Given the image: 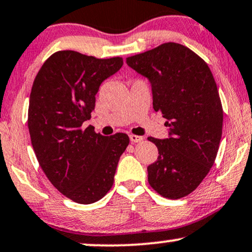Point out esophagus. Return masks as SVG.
I'll return each mask as SVG.
<instances>
[{
	"instance_id": "obj_1",
	"label": "esophagus",
	"mask_w": 252,
	"mask_h": 252,
	"mask_svg": "<svg viewBox=\"0 0 252 252\" xmlns=\"http://www.w3.org/2000/svg\"><path fill=\"white\" fill-rule=\"evenodd\" d=\"M129 138L132 143H139V142H142L144 139L142 136H137V135H130Z\"/></svg>"
}]
</instances>
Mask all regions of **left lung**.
I'll return each instance as SVG.
<instances>
[{"label":"left lung","instance_id":"left-lung-1","mask_svg":"<svg viewBox=\"0 0 252 252\" xmlns=\"http://www.w3.org/2000/svg\"><path fill=\"white\" fill-rule=\"evenodd\" d=\"M126 64L147 77L154 110L166 118L169 137H148L159 156L148 166V181L160 196L178 199L191 193L216 159L223 109L210 68L197 54L168 42L130 56Z\"/></svg>","mask_w":252,"mask_h":252}]
</instances>
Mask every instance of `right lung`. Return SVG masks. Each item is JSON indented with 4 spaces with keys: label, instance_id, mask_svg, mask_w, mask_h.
I'll return each instance as SVG.
<instances>
[{
    "label": "right lung",
    "instance_id": "right-lung-1",
    "mask_svg": "<svg viewBox=\"0 0 252 252\" xmlns=\"http://www.w3.org/2000/svg\"><path fill=\"white\" fill-rule=\"evenodd\" d=\"M122 65V57L61 50L45 61L32 83L28 128L35 155L51 184L80 204L107 195L129 144L126 134L107 137L92 126L82 128L92 117L101 83Z\"/></svg>",
    "mask_w": 252,
    "mask_h": 252
}]
</instances>
